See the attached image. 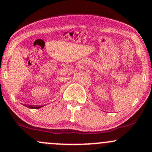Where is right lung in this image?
<instances>
[{"label": "right lung", "mask_w": 152, "mask_h": 152, "mask_svg": "<svg viewBox=\"0 0 152 152\" xmlns=\"http://www.w3.org/2000/svg\"><path fill=\"white\" fill-rule=\"evenodd\" d=\"M24 106L26 107H28V108H30V109H39L41 108V107H44L45 105H39V106H34V105H27V104H24Z\"/></svg>", "instance_id": "add662e5"}]
</instances>
